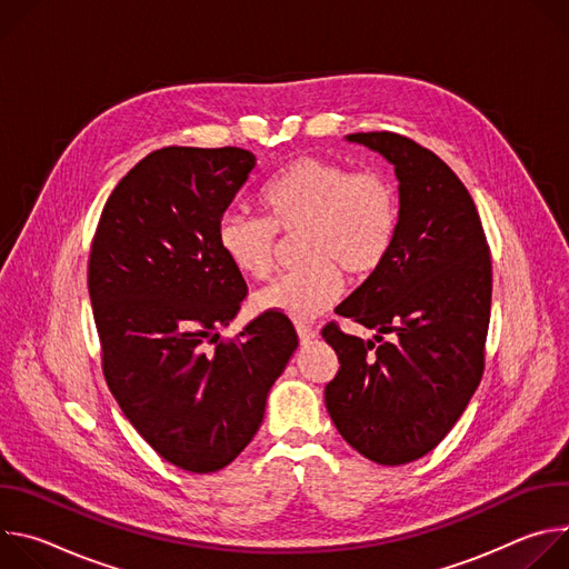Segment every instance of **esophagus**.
<instances>
[{
  "label": "esophagus",
  "mask_w": 569,
  "mask_h": 569,
  "mask_svg": "<svg viewBox=\"0 0 569 569\" xmlns=\"http://www.w3.org/2000/svg\"><path fill=\"white\" fill-rule=\"evenodd\" d=\"M297 336H299V342L301 345H310L315 338H317V331L306 327V323H297Z\"/></svg>",
  "instance_id": "obj_1"
}]
</instances>
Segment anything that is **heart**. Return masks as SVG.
I'll return each instance as SVG.
<instances>
[{
  "label": "heart",
  "instance_id": "heart-1",
  "mask_svg": "<svg viewBox=\"0 0 569 569\" xmlns=\"http://www.w3.org/2000/svg\"><path fill=\"white\" fill-rule=\"evenodd\" d=\"M263 218L224 213L216 240L229 266L266 281L277 268V233L299 231L301 268L254 297L257 310L310 319L342 295V274L362 279L387 259L398 229V198L376 171H351L333 159L297 157L259 193Z\"/></svg>",
  "mask_w": 569,
  "mask_h": 569
}]
</instances>
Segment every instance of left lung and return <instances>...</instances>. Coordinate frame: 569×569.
Here are the masks:
<instances>
[{"label":"left lung","mask_w":569,"mask_h":569,"mask_svg":"<svg viewBox=\"0 0 569 569\" xmlns=\"http://www.w3.org/2000/svg\"><path fill=\"white\" fill-rule=\"evenodd\" d=\"M347 139L391 161L400 211L387 259L336 308L378 336L365 342L338 321L321 329L340 360L323 400L351 448L400 466L441 443L481 380L491 252L468 189L441 157L385 130Z\"/></svg>","instance_id":"8db88e82"}]
</instances>
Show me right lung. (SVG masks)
<instances>
[{"label": "right lung", "mask_w": 569, "mask_h": 569, "mask_svg": "<svg viewBox=\"0 0 569 569\" xmlns=\"http://www.w3.org/2000/svg\"><path fill=\"white\" fill-rule=\"evenodd\" d=\"M254 164L236 146L152 150L110 193L90 248L106 382L143 441L191 472L246 450L299 345L292 321L268 310L231 340L218 333L248 286L216 231Z\"/></svg>", "instance_id": "obj_1"}]
</instances>
